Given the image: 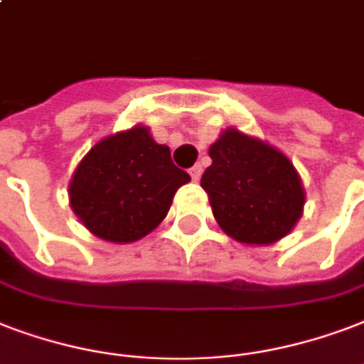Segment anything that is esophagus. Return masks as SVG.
Returning <instances> with one entry per match:
<instances>
[{
  "label": "esophagus",
  "mask_w": 364,
  "mask_h": 364,
  "mask_svg": "<svg viewBox=\"0 0 364 364\" xmlns=\"http://www.w3.org/2000/svg\"><path fill=\"white\" fill-rule=\"evenodd\" d=\"M188 173H191V177H193V181H200V177H202V166H200V164H194Z\"/></svg>",
  "instance_id": "obj_1"
}]
</instances>
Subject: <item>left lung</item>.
<instances>
[{
	"label": "left lung",
	"mask_w": 364,
	"mask_h": 364,
	"mask_svg": "<svg viewBox=\"0 0 364 364\" xmlns=\"http://www.w3.org/2000/svg\"><path fill=\"white\" fill-rule=\"evenodd\" d=\"M212 166L200 179L215 221L238 242L271 244L301 218L305 194L282 152L237 129L210 146Z\"/></svg>",
	"instance_id": "8db88e82"
}]
</instances>
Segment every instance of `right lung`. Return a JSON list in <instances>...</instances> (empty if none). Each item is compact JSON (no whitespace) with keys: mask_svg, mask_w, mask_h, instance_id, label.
Wrapping results in <instances>:
<instances>
[{"mask_svg":"<svg viewBox=\"0 0 364 364\" xmlns=\"http://www.w3.org/2000/svg\"><path fill=\"white\" fill-rule=\"evenodd\" d=\"M191 181L146 127L102 139L83 158L70 181V206L95 237L133 242L158 227L173 194Z\"/></svg>","mask_w":364,"mask_h":364,"instance_id":"add662e5","label":"right lung"}]
</instances>
